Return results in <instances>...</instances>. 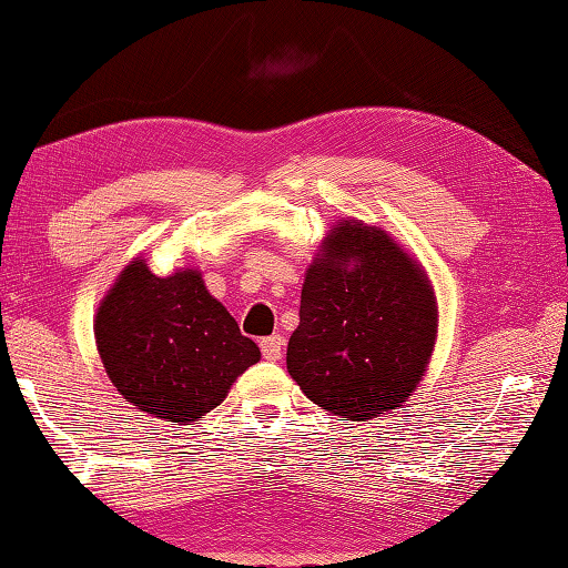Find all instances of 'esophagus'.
<instances>
[{
	"label": "esophagus",
	"mask_w": 568,
	"mask_h": 568,
	"mask_svg": "<svg viewBox=\"0 0 568 568\" xmlns=\"http://www.w3.org/2000/svg\"><path fill=\"white\" fill-rule=\"evenodd\" d=\"M262 356L266 361H280L282 351H284V338L282 336H266L262 338Z\"/></svg>",
	"instance_id": "1"
}]
</instances>
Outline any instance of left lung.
Returning a JSON list of instances; mask_svg holds the SVG:
<instances>
[{
  "mask_svg": "<svg viewBox=\"0 0 568 568\" xmlns=\"http://www.w3.org/2000/svg\"><path fill=\"white\" fill-rule=\"evenodd\" d=\"M437 321L423 264L376 224L344 217L306 270L286 371L321 410L373 420L415 393Z\"/></svg>",
  "mask_w": 568,
  "mask_h": 568,
  "instance_id": "8db88e82",
  "label": "left lung"
}]
</instances>
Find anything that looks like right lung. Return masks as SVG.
<instances>
[{"label":"right lung","mask_w":568,"mask_h":568,"mask_svg":"<svg viewBox=\"0 0 568 568\" xmlns=\"http://www.w3.org/2000/svg\"><path fill=\"white\" fill-rule=\"evenodd\" d=\"M95 348L123 398L160 420L192 425L262 358L195 266L158 276L135 256L101 298Z\"/></svg>","instance_id":"add662e5"}]
</instances>
